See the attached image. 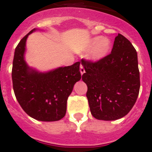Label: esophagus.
<instances>
[{
	"instance_id": "1",
	"label": "esophagus",
	"mask_w": 152,
	"mask_h": 152,
	"mask_svg": "<svg viewBox=\"0 0 152 152\" xmlns=\"http://www.w3.org/2000/svg\"><path fill=\"white\" fill-rule=\"evenodd\" d=\"M80 74H81V75H83V74L85 73V69H84V68H83L82 65H80Z\"/></svg>"
}]
</instances>
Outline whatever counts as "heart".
Returning a JSON list of instances; mask_svg holds the SVG:
<instances>
[{"mask_svg":"<svg viewBox=\"0 0 152 152\" xmlns=\"http://www.w3.org/2000/svg\"><path fill=\"white\" fill-rule=\"evenodd\" d=\"M111 48L110 39L102 36L93 37L87 41L84 46V50H89L88 58L93 62H97L104 59L108 54Z\"/></svg>","mask_w":152,"mask_h":152,"instance_id":"obj_1","label":"heart"}]
</instances>
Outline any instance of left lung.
<instances>
[{"label":"left lung","mask_w":152,"mask_h":152,"mask_svg":"<svg viewBox=\"0 0 152 152\" xmlns=\"http://www.w3.org/2000/svg\"><path fill=\"white\" fill-rule=\"evenodd\" d=\"M82 80L93 117L115 121L130 112L140 87L137 53L130 41L118 34L109 55L96 62L82 59Z\"/></svg>","instance_id":"left-lung-1"}]
</instances>
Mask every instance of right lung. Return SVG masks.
<instances>
[{
  "label": "right lung",
  "mask_w": 152,
  "mask_h": 152,
  "mask_svg": "<svg viewBox=\"0 0 152 152\" xmlns=\"http://www.w3.org/2000/svg\"><path fill=\"white\" fill-rule=\"evenodd\" d=\"M34 28L15 49L12 87L18 102L26 113L41 121H56L66 113L67 99L74 85L81 78L80 62L41 72L28 66L25 59L26 41Z\"/></svg>",
  "instance_id": "obj_1"
}]
</instances>
